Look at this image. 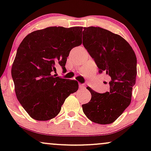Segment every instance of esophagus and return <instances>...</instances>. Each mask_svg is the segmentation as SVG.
Masks as SVG:
<instances>
[{
	"instance_id": "34e87169",
	"label": "esophagus",
	"mask_w": 151,
	"mask_h": 151,
	"mask_svg": "<svg viewBox=\"0 0 151 151\" xmlns=\"http://www.w3.org/2000/svg\"><path fill=\"white\" fill-rule=\"evenodd\" d=\"M79 87L80 89H85L86 86H85V84H79Z\"/></svg>"
}]
</instances>
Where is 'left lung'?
I'll return each mask as SVG.
<instances>
[{"mask_svg":"<svg viewBox=\"0 0 151 151\" xmlns=\"http://www.w3.org/2000/svg\"><path fill=\"white\" fill-rule=\"evenodd\" d=\"M83 45L99 69V73L111 77L110 91L91 92L83 111L93 122L109 124L115 121L130 105L136 84L137 59L129 43L119 35L99 27H84Z\"/></svg>","mask_w":151,"mask_h":151,"instance_id":"1","label":"left lung"}]
</instances>
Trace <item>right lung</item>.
Segmentation results:
<instances>
[{"mask_svg": "<svg viewBox=\"0 0 151 151\" xmlns=\"http://www.w3.org/2000/svg\"><path fill=\"white\" fill-rule=\"evenodd\" d=\"M83 27H49L33 31L22 40L12 65L17 99L32 119L55 118L71 93L78 90L75 80L52 74L56 66L65 69L70 50L82 43Z\"/></svg>", "mask_w": 151, "mask_h": 151, "instance_id": "1", "label": "right lung"}]
</instances>
